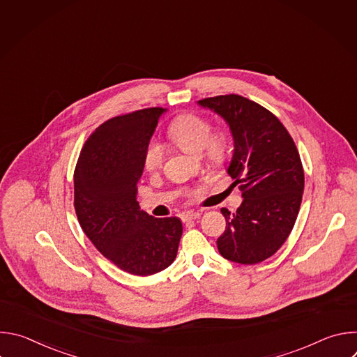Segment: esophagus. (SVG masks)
Listing matches in <instances>:
<instances>
[{"instance_id":"esophagus-1","label":"esophagus","mask_w":357,"mask_h":357,"mask_svg":"<svg viewBox=\"0 0 357 357\" xmlns=\"http://www.w3.org/2000/svg\"><path fill=\"white\" fill-rule=\"evenodd\" d=\"M202 216V212L200 211H190V212H186L183 216H182V220L183 222H192V220H196Z\"/></svg>"}]
</instances>
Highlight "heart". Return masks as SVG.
Here are the masks:
<instances>
[{
  "label": "heart",
  "mask_w": 357,
  "mask_h": 357,
  "mask_svg": "<svg viewBox=\"0 0 357 357\" xmlns=\"http://www.w3.org/2000/svg\"><path fill=\"white\" fill-rule=\"evenodd\" d=\"M168 135L183 151L190 154H202L209 164L223 165L230 157V138L222 131H213V124L206 117L186 113L181 114L168 126ZM164 161V148L151 138L144 148L142 167L148 172H155Z\"/></svg>",
  "instance_id": "b5f03b06"
}]
</instances>
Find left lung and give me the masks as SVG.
Returning a JSON list of instances; mask_svg holds the SVG:
<instances>
[{
    "label": "left lung",
    "mask_w": 357,
    "mask_h": 357,
    "mask_svg": "<svg viewBox=\"0 0 357 357\" xmlns=\"http://www.w3.org/2000/svg\"><path fill=\"white\" fill-rule=\"evenodd\" d=\"M199 105L220 114L231 130L227 172L244 197L234 213L220 211L226 230L218 238L219 252L238 264H259L274 256L295 225L305 183L299 152L284 124L256 101L225 94Z\"/></svg>",
    "instance_id": "8db88e82"
}]
</instances>
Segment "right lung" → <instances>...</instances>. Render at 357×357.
Instances as JSON below:
<instances>
[{
  "label": "right lung",
  "instance_id": "1",
  "mask_svg": "<svg viewBox=\"0 0 357 357\" xmlns=\"http://www.w3.org/2000/svg\"><path fill=\"white\" fill-rule=\"evenodd\" d=\"M162 112L149 107L105 121L86 139L75 168L83 231L106 259L139 277L169 267L182 236L178 218H152L137 202L144 148Z\"/></svg>",
  "mask_w": 357,
  "mask_h": 357
}]
</instances>
